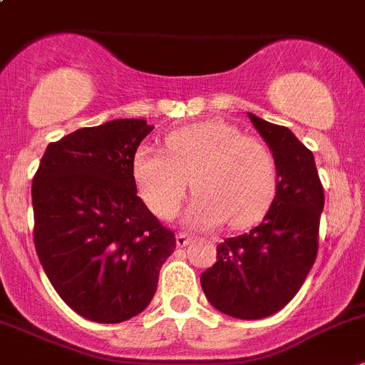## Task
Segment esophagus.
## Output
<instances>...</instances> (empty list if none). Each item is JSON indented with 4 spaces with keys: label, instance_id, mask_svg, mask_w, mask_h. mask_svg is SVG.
I'll list each match as a JSON object with an SVG mask.
<instances>
[{
    "label": "esophagus",
    "instance_id": "1",
    "mask_svg": "<svg viewBox=\"0 0 365 365\" xmlns=\"http://www.w3.org/2000/svg\"><path fill=\"white\" fill-rule=\"evenodd\" d=\"M192 240L194 237L189 236V234H185V232L176 234V245H178V247H185V245H189Z\"/></svg>",
    "mask_w": 365,
    "mask_h": 365
}]
</instances>
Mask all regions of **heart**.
I'll list each match as a JSON object with an SVG mask.
<instances>
[{
  "label": "heart",
  "mask_w": 365,
  "mask_h": 365,
  "mask_svg": "<svg viewBox=\"0 0 365 365\" xmlns=\"http://www.w3.org/2000/svg\"><path fill=\"white\" fill-rule=\"evenodd\" d=\"M131 173L145 205L162 220L182 207L189 178L196 196L185 220L212 229L229 220L247 227L259 220L275 194V162L263 142L223 120H203L167 133L165 151L142 144Z\"/></svg>",
  "instance_id": "heart-1"
}]
</instances>
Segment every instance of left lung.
Segmentation results:
<instances>
[{
	"instance_id": "8db88e82",
	"label": "left lung",
	"mask_w": 365,
	"mask_h": 365,
	"mask_svg": "<svg viewBox=\"0 0 365 365\" xmlns=\"http://www.w3.org/2000/svg\"><path fill=\"white\" fill-rule=\"evenodd\" d=\"M248 117L274 156L275 198L257 227L217 245V261L200 281L214 308L255 321L284 308L308 277L319 250L324 189L313 153L290 129Z\"/></svg>"
}]
</instances>
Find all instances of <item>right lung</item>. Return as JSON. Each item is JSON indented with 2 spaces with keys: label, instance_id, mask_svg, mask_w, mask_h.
I'll return each mask as SVG.
<instances>
[{
  "label": "right lung",
  "instance_id": "1",
  "mask_svg": "<svg viewBox=\"0 0 365 365\" xmlns=\"http://www.w3.org/2000/svg\"><path fill=\"white\" fill-rule=\"evenodd\" d=\"M155 125L118 118L48 144L32 182L34 243L81 317L117 324L148 308L175 232L136 194L131 160Z\"/></svg>",
  "mask_w": 365,
  "mask_h": 365
}]
</instances>
